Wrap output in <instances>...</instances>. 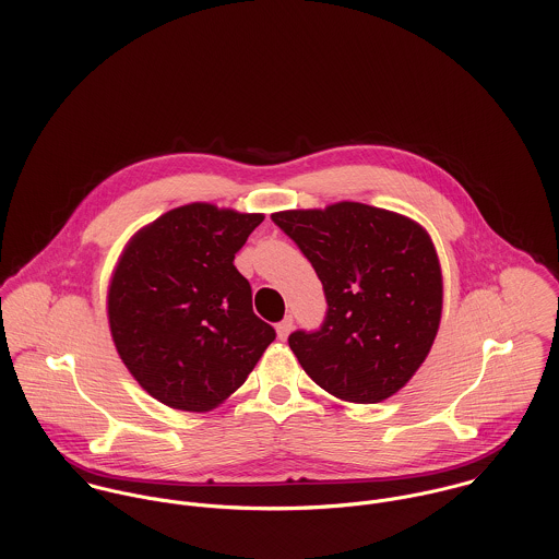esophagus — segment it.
<instances>
[{
    "instance_id": "34e87169",
    "label": "esophagus",
    "mask_w": 559,
    "mask_h": 559,
    "mask_svg": "<svg viewBox=\"0 0 559 559\" xmlns=\"http://www.w3.org/2000/svg\"><path fill=\"white\" fill-rule=\"evenodd\" d=\"M275 329H277V337H280V340H286L288 333L293 331V317H286L282 322H277Z\"/></svg>"
}]
</instances>
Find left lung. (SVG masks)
I'll return each mask as SVG.
<instances>
[{"label": "left lung", "instance_id": "1", "mask_svg": "<svg viewBox=\"0 0 559 559\" xmlns=\"http://www.w3.org/2000/svg\"><path fill=\"white\" fill-rule=\"evenodd\" d=\"M271 219L312 262L326 299L319 331L288 337L301 368L335 399L394 396L428 357L441 320V266L426 230L359 202Z\"/></svg>", "mask_w": 559, "mask_h": 559}]
</instances>
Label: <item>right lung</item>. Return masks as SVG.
<instances>
[{
  "label": "right lung",
  "instance_id": "right-lung-1",
  "mask_svg": "<svg viewBox=\"0 0 559 559\" xmlns=\"http://www.w3.org/2000/svg\"><path fill=\"white\" fill-rule=\"evenodd\" d=\"M264 215L195 202L160 215L124 247L107 314L135 381L178 411H211L235 394L275 329L251 308L235 253Z\"/></svg>",
  "mask_w": 559,
  "mask_h": 559
}]
</instances>
